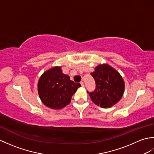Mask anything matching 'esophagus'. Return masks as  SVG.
I'll list each match as a JSON object with an SVG mask.
<instances>
[{"label": "esophagus", "mask_w": 154, "mask_h": 154, "mask_svg": "<svg viewBox=\"0 0 154 154\" xmlns=\"http://www.w3.org/2000/svg\"><path fill=\"white\" fill-rule=\"evenodd\" d=\"M80 83H81V86H82L83 87H85V84H84V83L83 82V81H81V82Z\"/></svg>", "instance_id": "1"}]
</instances>
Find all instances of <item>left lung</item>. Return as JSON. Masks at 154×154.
<instances>
[{"instance_id":"1","label":"left lung","mask_w":154,"mask_h":154,"mask_svg":"<svg viewBox=\"0 0 154 154\" xmlns=\"http://www.w3.org/2000/svg\"><path fill=\"white\" fill-rule=\"evenodd\" d=\"M96 88L89 94L91 100L103 108H109L119 102L124 91V83L118 71L106 64L97 66L91 73Z\"/></svg>"}]
</instances>
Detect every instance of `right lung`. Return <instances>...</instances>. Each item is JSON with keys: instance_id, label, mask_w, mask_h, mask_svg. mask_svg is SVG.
<instances>
[{"instance_id": "right-lung-1", "label": "right lung", "mask_w": 154, "mask_h": 154, "mask_svg": "<svg viewBox=\"0 0 154 154\" xmlns=\"http://www.w3.org/2000/svg\"><path fill=\"white\" fill-rule=\"evenodd\" d=\"M81 87L62 73L60 67H55L44 72L38 84L39 96L45 106L60 109L69 104L73 94Z\"/></svg>"}]
</instances>
